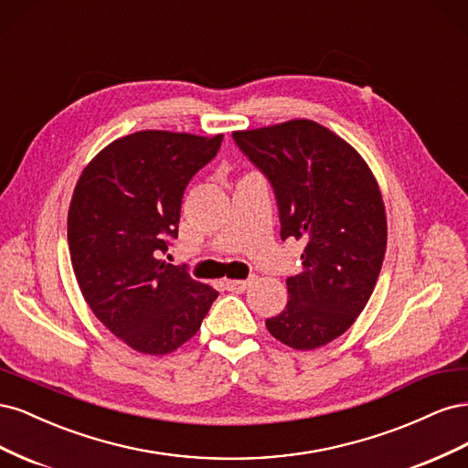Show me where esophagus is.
<instances>
[{"mask_svg":"<svg viewBox=\"0 0 468 468\" xmlns=\"http://www.w3.org/2000/svg\"><path fill=\"white\" fill-rule=\"evenodd\" d=\"M251 285V281H239V279H229L226 281V289L232 292H244Z\"/></svg>","mask_w":468,"mask_h":468,"instance_id":"obj_1","label":"esophagus"}]
</instances>
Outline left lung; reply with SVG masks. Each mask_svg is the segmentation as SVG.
<instances>
[{
	"label": "left lung",
	"instance_id": "left-lung-1",
	"mask_svg": "<svg viewBox=\"0 0 468 468\" xmlns=\"http://www.w3.org/2000/svg\"><path fill=\"white\" fill-rule=\"evenodd\" d=\"M271 183L281 239L306 244L303 271L287 279L289 303L265 325L292 349H316L363 313L387 251L385 203L359 152L325 126L294 119L232 133Z\"/></svg>",
	"mask_w": 468,
	"mask_h": 468
}]
</instances>
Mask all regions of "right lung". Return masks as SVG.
Wrapping results in <instances>:
<instances>
[{
  "label": "right lung",
  "mask_w": 468,
  "mask_h": 468,
  "mask_svg": "<svg viewBox=\"0 0 468 468\" xmlns=\"http://www.w3.org/2000/svg\"><path fill=\"white\" fill-rule=\"evenodd\" d=\"M220 144L222 134L140 131L105 146L76 183L68 246L83 299L146 356L186 344L218 296L160 258L177 238L183 191Z\"/></svg>",
  "instance_id": "add662e5"
}]
</instances>
